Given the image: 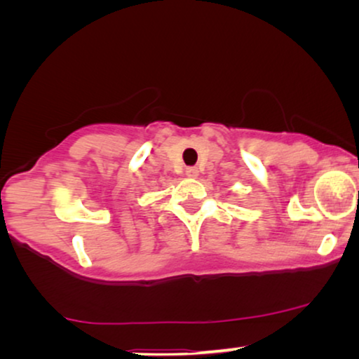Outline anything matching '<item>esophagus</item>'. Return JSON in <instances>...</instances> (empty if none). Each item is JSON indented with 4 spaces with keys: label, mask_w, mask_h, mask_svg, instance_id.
<instances>
[{
    "label": "esophagus",
    "mask_w": 359,
    "mask_h": 359,
    "mask_svg": "<svg viewBox=\"0 0 359 359\" xmlns=\"http://www.w3.org/2000/svg\"><path fill=\"white\" fill-rule=\"evenodd\" d=\"M186 176H188V178H198L199 170L196 168V166H189V168H186Z\"/></svg>",
    "instance_id": "obj_1"
}]
</instances>
